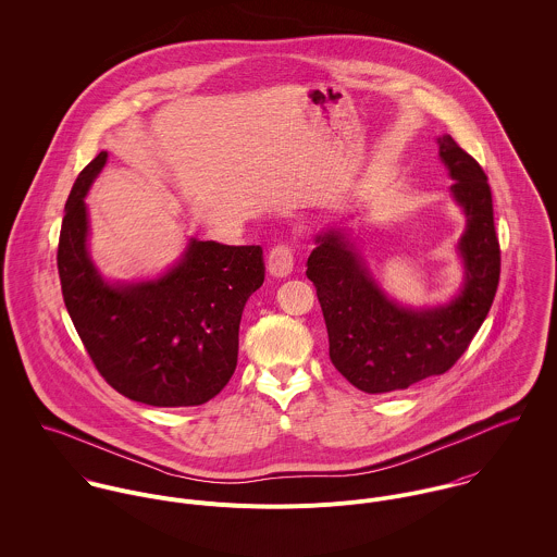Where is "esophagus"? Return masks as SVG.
<instances>
[{
	"label": "esophagus",
	"mask_w": 557,
	"mask_h": 557,
	"mask_svg": "<svg viewBox=\"0 0 557 557\" xmlns=\"http://www.w3.org/2000/svg\"><path fill=\"white\" fill-rule=\"evenodd\" d=\"M294 270V250L287 244H278L268 255V272L276 278L289 276Z\"/></svg>",
	"instance_id": "34e87169"
}]
</instances>
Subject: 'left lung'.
<instances>
[{"mask_svg": "<svg viewBox=\"0 0 557 557\" xmlns=\"http://www.w3.org/2000/svg\"><path fill=\"white\" fill-rule=\"evenodd\" d=\"M437 146L455 180L450 195L466 214L457 244L463 283L453 300L424 309L398 305L343 227L318 234L307 261L327 327L330 360L351 386L369 395L405 391L446 373L472 343L497 292L499 242L486 175L450 135L437 137Z\"/></svg>", "mask_w": 557, "mask_h": 557, "instance_id": "1", "label": "left lung"}]
</instances>
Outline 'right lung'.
Instances as JSON below:
<instances>
[{
    "label": "right lung",
    "instance_id": "right-lung-1",
    "mask_svg": "<svg viewBox=\"0 0 557 557\" xmlns=\"http://www.w3.org/2000/svg\"><path fill=\"white\" fill-rule=\"evenodd\" d=\"M104 164L100 152L66 201L58 270L69 315L98 373L120 395L154 407L201 405L236 371L239 319L263 285V250L190 238L157 278L107 281L87 250L85 206Z\"/></svg>",
    "mask_w": 557,
    "mask_h": 557
}]
</instances>
